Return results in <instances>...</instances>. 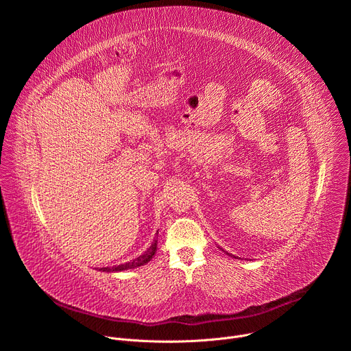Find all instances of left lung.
Wrapping results in <instances>:
<instances>
[{"label":"left lung","instance_id":"left-lung-1","mask_svg":"<svg viewBox=\"0 0 351 351\" xmlns=\"http://www.w3.org/2000/svg\"><path fill=\"white\" fill-rule=\"evenodd\" d=\"M229 256H230V254H229ZM234 258H236V257H234Z\"/></svg>","mask_w":351,"mask_h":351}]
</instances>
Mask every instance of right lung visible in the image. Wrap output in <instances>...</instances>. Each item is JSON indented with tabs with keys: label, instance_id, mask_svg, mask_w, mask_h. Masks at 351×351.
<instances>
[{
	"label": "right lung",
	"instance_id": "1",
	"mask_svg": "<svg viewBox=\"0 0 351 351\" xmlns=\"http://www.w3.org/2000/svg\"><path fill=\"white\" fill-rule=\"evenodd\" d=\"M157 234H158V232H157ZM156 250H157V237L154 239L153 244L149 245L147 252L144 254H141L140 257H137L136 260H133L130 263H126V264H122V265H118V267H112V268H110V267L101 268L99 271H103V272H118V271H125V269H132V268H136V267H141V265L147 264L149 260L153 258V256L156 254Z\"/></svg>",
	"mask_w": 351,
	"mask_h": 351
}]
</instances>
